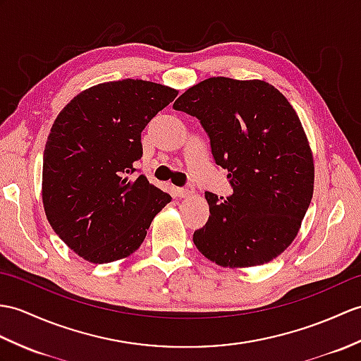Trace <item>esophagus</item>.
Wrapping results in <instances>:
<instances>
[{"mask_svg":"<svg viewBox=\"0 0 361 361\" xmlns=\"http://www.w3.org/2000/svg\"><path fill=\"white\" fill-rule=\"evenodd\" d=\"M175 194H177V197H180V198L188 197L189 194H192V189H189V188H175Z\"/></svg>","mask_w":361,"mask_h":361,"instance_id":"34e87169","label":"esophagus"}]
</instances>
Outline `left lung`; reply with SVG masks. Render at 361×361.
I'll return each instance as SVG.
<instances>
[{"label": "left lung", "mask_w": 361, "mask_h": 361, "mask_svg": "<svg viewBox=\"0 0 361 361\" xmlns=\"http://www.w3.org/2000/svg\"><path fill=\"white\" fill-rule=\"evenodd\" d=\"M200 121L233 194L206 192L197 249L220 266L269 263L295 238L312 200L314 160L298 115L269 82L207 78L173 103Z\"/></svg>", "instance_id": "1"}]
</instances>
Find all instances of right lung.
Returning <instances> with one entry per match:
<instances>
[{"label":"right lung","instance_id":"right-lung-1","mask_svg":"<svg viewBox=\"0 0 361 361\" xmlns=\"http://www.w3.org/2000/svg\"><path fill=\"white\" fill-rule=\"evenodd\" d=\"M178 92L157 82H103L75 97L50 129L43 157V204L55 233L90 263L140 247L171 195L135 173L141 132Z\"/></svg>","mask_w":361,"mask_h":361}]
</instances>
